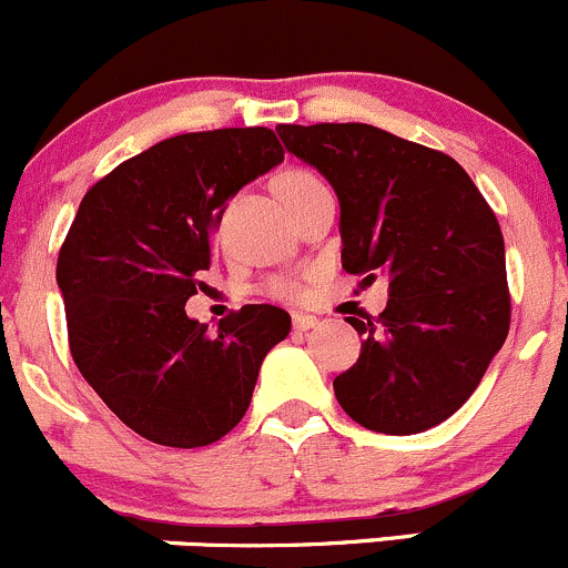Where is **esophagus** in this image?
Wrapping results in <instances>:
<instances>
[{
    "label": "esophagus",
    "instance_id": "esophagus-1",
    "mask_svg": "<svg viewBox=\"0 0 568 568\" xmlns=\"http://www.w3.org/2000/svg\"><path fill=\"white\" fill-rule=\"evenodd\" d=\"M317 323H320V320L314 317V314H303V312L292 314V325H295L297 331H308V328H314Z\"/></svg>",
    "mask_w": 568,
    "mask_h": 568
}]
</instances>
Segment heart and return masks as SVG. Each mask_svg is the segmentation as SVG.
I'll return each instance as SVG.
<instances>
[{
	"label": "heart",
	"instance_id": "1",
	"mask_svg": "<svg viewBox=\"0 0 568 568\" xmlns=\"http://www.w3.org/2000/svg\"><path fill=\"white\" fill-rule=\"evenodd\" d=\"M314 187H323V182L308 171H286L276 182V193L282 201L297 199V195L308 193ZM265 292L271 297H276V301H297L303 295V286L295 276H273L267 278Z\"/></svg>",
	"mask_w": 568,
	"mask_h": 568
}]
</instances>
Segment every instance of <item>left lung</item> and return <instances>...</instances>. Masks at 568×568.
I'll return each mask as SVG.
<instances>
[{
    "label": "left lung",
    "instance_id": "1",
    "mask_svg": "<svg viewBox=\"0 0 568 568\" xmlns=\"http://www.w3.org/2000/svg\"><path fill=\"white\" fill-rule=\"evenodd\" d=\"M286 151L339 199L342 267L389 278L378 317H347L358 362L334 378L339 406L378 434L445 423L480 384L510 325L505 243L453 156L369 123H278Z\"/></svg>",
    "mask_w": 568,
    "mask_h": 568
}]
</instances>
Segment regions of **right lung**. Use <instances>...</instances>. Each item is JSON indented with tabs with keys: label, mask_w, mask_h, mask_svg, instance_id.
I'll use <instances>...</instances> for the list:
<instances>
[{
	"label": "right lung",
	"mask_w": 568,
	"mask_h": 568,
	"mask_svg": "<svg viewBox=\"0 0 568 568\" xmlns=\"http://www.w3.org/2000/svg\"><path fill=\"white\" fill-rule=\"evenodd\" d=\"M284 160L265 126L168 138L93 184L58 256L69 345L123 425L165 447H204L245 417L290 314L251 303L217 331L184 303L210 290L226 201Z\"/></svg>",
	"instance_id": "add662e5"
}]
</instances>
